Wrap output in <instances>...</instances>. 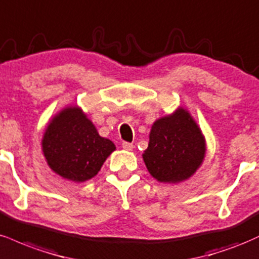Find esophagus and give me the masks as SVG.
Segmentation results:
<instances>
[{"mask_svg": "<svg viewBox=\"0 0 259 259\" xmlns=\"http://www.w3.org/2000/svg\"><path fill=\"white\" fill-rule=\"evenodd\" d=\"M122 148L124 149V150H132L133 144H132V143H128V142H122Z\"/></svg>", "mask_w": 259, "mask_h": 259, "instance_id": "esophagus-1", "label": "esophagus"}]
</instances>
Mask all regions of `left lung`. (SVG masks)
Returning <instances> with one entry per match:
<instances>
[{
    "label": "left lung",
    "instance_id": "1",
    "mask_svg": "<svg viewBox=\"0 0 259 259\" xmlns=\"http://www.w3.org/2000/svg\"><path fill=\"white\" fill-rule=\"evenodd\" d=\"M205 153L201 131L189 112L181 108L175 114L155 121L143 160L155 179L178 183L195 173Z\"/></svg>",
    "mask_w": 259,
    "mask_h": 259
}]
</instances>
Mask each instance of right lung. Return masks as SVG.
Segmentation results:
<instances>
[{"mask_svg": "<svg viewBox=\"0 0 259 259\" xmlns=\"http://www.w3.org/2000/svg\"><path fill=\"white\" fill-rule=\"evenodd\" d=\"M114 143L103 138L77 106L60 111L46 128L42 151L57 175L74 182H84L99 172Z\"/></svg>", "mask_w": 259, "mask_h": 259, "instance_id": "1", "label": "right lung"}]
</instances>
